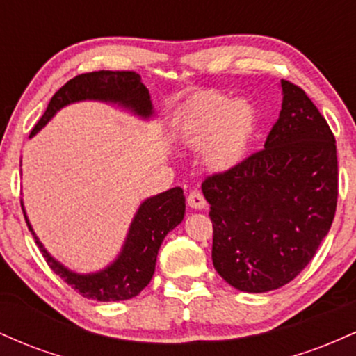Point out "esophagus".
Masks as SVG:
<instances>
[{"mask_svg":"<svg viewBox=\"0 0 356 356\" xmlns=\"http://www.w3.org/2000/svg\"><path fill=\"white\" fill-rule=\"evenodd\" d=\"M187 206L192 209H204L206 207V199L199 191H191L187 195Z\"/></svg>","mask_w":356,"mask_h":356,"instance_id":"1","label":"esophagus"}]
</instances>
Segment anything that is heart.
<instances>
[{"instance_id": "1", "label": "heart", "mask_w": 356, "mask_h": 356, "mask_svg": "<svg viewBox=\"0 0 356 356\" xmlns=\"http://www.w3.org/2000/svg\"><path fill=\"white\" fill-rule=\"evenodd\" d=\"M256 127V112L246 102L232 104L229 97L207 93L184 113L179 132L189 147H206L207 165L227 170L244 157Z\"/></svg>"}]
</instances>
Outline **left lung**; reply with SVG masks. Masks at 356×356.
<instances>
[{
	"instance_id": "8db88e82",
	"label": "left lung",
	"mask_w": 356,
	"mask_h": 356,
	"mask_svg": "<svg viewBox=\"0 0 356 356\" xmlns=\"http://www.w3.org/2000/svg\"><path fill=\"white\" fill-rule=\"evenodd\" d=\"M283 107L264 149L207 175L212 263L232 288L277 289L300 275L332 227L337 140L303 88L281 80Z\"/></svg>"
}]
</instances>
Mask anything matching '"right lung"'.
<instances>
[{"label": "right lung", "instance_id": "add662e5", "mask_svg": "<svg viewBox=\"0 0 356 356\" xmlns=\"http://www.w3.org/2000/svg\"><path fill=\"white\" fill-rule=\"evenodd\" d=\"M87 99L120 102L122 105L132 108L142 117H149L152 113L149 90L144 87L138 73L129 70L81 73V75L68 80L51 97L50 104L38 124L33 127L30 137H33L55 115L56 110L73 104V102ZM184 211H186V199H184V191L181 187H174V189L147 199L138 207L132 226H130L129 236H127L124 251L118 256V259L104 271L87 276L75 275L61 266L58 261L53 259L35 236L24 211L23 214L28 229L33 234L35 243L38 244L44 261L51 271L56 273L65 283L88 300L124 301L137 296L152 280L159 248H161L167 232L181 224Z\"/></svg>", "mask_w": 356, "mask_h": 356}]
</instances>
